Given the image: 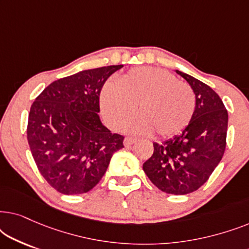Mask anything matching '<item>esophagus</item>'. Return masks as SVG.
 <instances>
[{
  "label": "esophagus",
  "instance_id": "34e87169",
  "mask_svg": "<svg viewBox=\"0 0 249 249\" xmlns=\"http://www.w3.org/2000/svg\"><path fill=\"white\" fill-rule=\"evenodd\" d=\"M136 142H137V139H135L132 137H125L124 141V144L125 147H129V146H131Z\"/></svg>",
  "mask_w": 249,
  "mask_h": 249
}]
</instances>
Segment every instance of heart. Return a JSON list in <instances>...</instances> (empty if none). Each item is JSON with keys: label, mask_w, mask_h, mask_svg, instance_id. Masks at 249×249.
I'll return each instance as SVG.
<instances>
[{"label": "heart", "mask_w": 249, "mask_h": 249, "mask_svg": "<svg viewBox=\"0 0 249 249\" xmlns=\"http://www.w3.org/2000/svg\"><path fill=\"white\" fill-rule=\"evenodd\" d=\"M100 103L104 119L119 129L135 107L137 117L125 129L138 134L171 137L189 124L195 110V94L188 84L158 68L132 69L113 84L104 85Z\"/></svg>", "instance_id": "b5f03b06"}]
</instances>
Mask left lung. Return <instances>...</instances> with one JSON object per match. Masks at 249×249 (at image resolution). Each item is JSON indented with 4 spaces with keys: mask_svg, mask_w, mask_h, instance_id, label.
I'll return each mask as SVG.
<instances>
[{
    "mask_svg": "<svg viewBox=\"0 0 249 249\" xmlns=\"http://www.w3.org/2000/svg\"><path fill=\"white\" fill-rule=\"evenodd\" d=\"M195 94V110L189 124L162 144L154 142L153 155L142 170L160 190L172 195L195 192L207 181L226 149L228 112L210 86L176 70Z\"/></svg>",
    "mask_w": 249,
    "mask_h": 249,
    "instance_id": "1",
    "label": "left lung"
}]
</instances>
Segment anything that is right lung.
<instances>
[{"label":"right lung","mask_w":249,"mask_h":249,"mask_svg":"<svg viewBox=\"0 0 249 249\" xmlns=\"http://www.w3.org/2000/svg\"><path fill=\"white\" fill-rule=\"evenodd\" d=\"M122 67L83 70L53 81L30 107V151L40 175L61 194L93 189L113 153L124 147V136L112 134L98 115L102 87Z\"/></svg>","instance_id":"obj_1"}]
</instances>
